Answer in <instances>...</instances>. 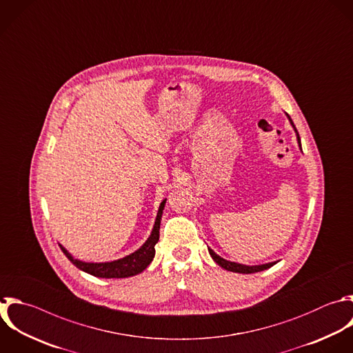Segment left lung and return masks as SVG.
<instances>
[{
	"label": "left lung",
	"instance_id": "1",
	"mask_svg": "<svg viewBox=\"0 0 353 353\" xmlns=\"http://www.w3.org/2000/svg\"><path fill=\"white\" fill-rule=\"evenodd\" d=\"M285 116H287V119H288L290 124L292 125V128H294V131H295L296 142H298L299 150L302 152L299 134H298V131H296V128H295V125H294V123H292L291 117H290L287 113H285ZM208 252H210V255L212 256V259H214V261H215L221 268H223V269H226V270H229V272H234V273H255V272H261V270L269 269V268H272L274 263H277V261H274V262H268V263H262V265H244V263H237V262L228 261V259H225V258L219 256V255H218L214 250H211V248H208Z\"/></svg>",
	"mask_w": 353,
	"mask_h": 353
}]
</instances>
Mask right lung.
Wrapping results in <instances>:
<instances>
[{
	"label": "right lung",
	"instance_id": "1",
	"mask_svg": "<svg viewBox=\"0 0 353 353\" xmlns=\"http://www.w3.org/2000/svg\"><path fill=\"white\" fill-rule=\"evenodd\" d=\"M165 201H167V199H164L159 207V211H157V215L154 219V225H153L152 233L148 237V240L137 251H134L130 255H125L120 259H114V261H109V262H85V261H80V259L74 258L62 244H59V245H61L63 254L69 258V261L74 266H77L80 270L90 273L95 277L124 279V277L135 276V274L143 272L154 258V252H156L154 245L160 237V223H161V215H163V210L165 207Z\"/></svg>",
	"mask_w": 353,
	"mask_h": 353
}]
</instances>
